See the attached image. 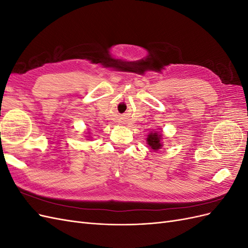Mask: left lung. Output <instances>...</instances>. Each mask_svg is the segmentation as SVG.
I'll list each match as a JSON object with an SVG mask.
<instances>
[{"mask_svg":"<svg viewBox=\"0 0 248 248\" xmlns=\"http://www.w3.org/2000/svg\"><path fill=\"white\" fill-rule=\"evenodd\" d=\"M162 134L159 131H153L149 132L147 137V144L150 149H152V151L157 152L159 149L162 148L163 142H162Z\"/></svg>","mask_w":248,"mask_h":248,"instance_id":"8db88e82","label":"left lung"}]
</instances>
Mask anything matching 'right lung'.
Listing matches in <instances>:
<instances>
[{
  "mask_svg": "<svg viewBox=\"0 0 248 248\" xmlns=\"http://www.w3.org/2000/svg\"><path fill=\"white\" fill-rule=\"evenodd\" d=\"M86 138H88V139H90V137H88V136H86Z\"/></svg>",
  "mask_w": 248,
  "mask_h": 248,
  "instance_id": "1",
  "label": "right lung"
}]
</instances>
